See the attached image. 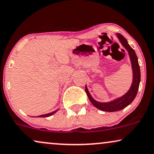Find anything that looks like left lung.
<instances>
[{
    "mask_svg": "<svg viewBox=\"0 0 154 154\" xmlns=\"http://www.w3.org/2000/svg\"><path fill=\"white\" fill-rule=\"evenodd\" d=\"M120 42H121L122 46L127 49L128 51L129 55H130L131 63H132V67L133 69V82L132 85L131 86L130 90L128 91V93L125 94L123 96L118 98V99L115 100L113 101L108 102V103H100L95 101L91 96L90 95L89 91H88L87 86L85 87V91L87 93L88 97L91 103L97 108L98 109H100L103 111L107 112H115L118 111L123 109L127 107L128 105L132 103L134 101V98L136 97L137 91L139 89V82H140V68H139V65L138 63V58H137L136 53H135L134 49L128 44V41L123 36L121 35L120 34H117Z\"/></svg>",
    "mask_w": 154,
    "mask_h": 154,
    "instance_id": "left-lung-1",
    "label": "left lung"
}]
</instances>
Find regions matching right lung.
<instances>
[{"mask_svg": "<svg viewBox=\"0 0 154 154\" xmlns=\"http://www.w3.org/2000/svg\"><path fill=\"white\" fill-rule=\"evenodd\" d=\"M57 111V110H55V111H53V112H50V113H48V114H45V115H42V116H39L38 117H41V118H44V117H49V116H52V115H53L55 113V112H56Z\"/></svg>", "mask_w": 154, "mask_h": 154, "instance_id": "1", "label": "right lung"}]
</instances>
